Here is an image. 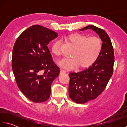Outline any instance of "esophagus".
Listing matches in <instances>:
<instances>
[{"label":"esophagus","mask_w":127,"mask_h":127,"mask_svg":"<svg viewBox=\"0 0 127 127\" xmlns=\"http://www.w3.org/2000/svg\"><path fill=\"white\" fill-rule=\"evenodd\" d=\"M65 74V71L64 70H62V69H61L60 70V73H59V74L60 75H63V74Z\"/></svg>","instance_id":"esophagus-1"}]
</instances>
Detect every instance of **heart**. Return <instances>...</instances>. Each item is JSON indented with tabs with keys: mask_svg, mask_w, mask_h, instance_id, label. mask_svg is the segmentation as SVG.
Here are the masks:
<instances>
[{
	"mask_svg": "<svg viewBox=\"0 0 127 127\" xmlns=\"http://www.w3.org/2000/svg\"><path fill=\"white\" fill-rule=\"evenodd\" d=\"M65 40L74 46L71 54V58H64L58 62V64L63 69L71 70L80 65L85 68L92 65L98 58L101 53L102 42L96 36L87 37L85 35L71 33L65 36ZM52 52L57 56L61 55L60 43L57 41L51 47Z\"/></svg>",
	"mask_w": 127,
	"mask_h": 127,
	"instance_id": "1",
	"label": "heart"
}]
</instances>
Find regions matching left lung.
Instances as JSON below:
<instances>
[{
    "mask_svg": "<svg viewBox=\"0 0 127 127\" xmlns=\"http://www.w3.org/2000/svg\"><path fill=\"white\" fill-rule=\"evenodd\" d=\"M92 29L102 41L101 53L98 58L89 67L79 72L69 74V95L72 101L84 104L95 99L100 94L113 73L115 56L110 37L103 29L90 25L81 31Z\"/></svg>",
    "mask_w": 127,
    "mask_h": 127,
    "instance_id": "obj_1",
    "label": "left lung"
}]
</instances>
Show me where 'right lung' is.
Masks as SVG:
<instances>
[{
    "instance_id": "obj_1",
    "label": "right lung",
    "mask_w": 127,
    "mask_h": 127,
    "mask_svg": "<svg viewBox=\"0 0 127 127\" xmlns=\"http://www.w3.org/2000/svg\"><path fill=\"white\" fill-rule=\"evenodd\" d=\"M39 25L24 31L13 46L12 68L18 87L30 100L42 102L49 98L51 85L60 72L47 47L58 36Z\"/></svg>"
}]
</instances>
